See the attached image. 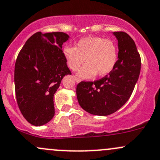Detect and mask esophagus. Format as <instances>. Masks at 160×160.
Segmentation results:
<instances>
[{
	"mask_svg": "<svg viewBox=\"0 0 160 160\" xmlns=\"http://www.w3.org/2000/svg\"><path fill=\"white\" fill-rule=\"evenodd\" d=\"M75 80H76V82H77V83H80V79H79V78H77V77H75Z\"/></svg>",
	"mask_w": 160,
	"mask_h": 160,
	"instance_id": "esophagus-1",
	"label": "esophagus"
}]
</instances>
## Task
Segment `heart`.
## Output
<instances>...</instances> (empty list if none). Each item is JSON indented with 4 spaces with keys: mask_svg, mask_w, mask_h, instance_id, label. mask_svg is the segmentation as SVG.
Returning <instances> with one entry per match:
<instances>
[{
    "mask_svg": "<svg viewBox=\"0 0 160 160\" xmlns=\"http://www.w3.org/2000/svg\"><path fill=\"white\" fill-rule=\"evenodd\" d=\"M62 54L70 70L78 71L80 78L88 79L98 75L104 77L112 71L118 60L115 43L101 37L89 36L79 40L76 47L66 46Z\"/></svg>",
    "mask_w": 160,
    "mask_h": 160,
    "instance_id": "b5f03b06",
    "label": "heart"
}]
</instances>
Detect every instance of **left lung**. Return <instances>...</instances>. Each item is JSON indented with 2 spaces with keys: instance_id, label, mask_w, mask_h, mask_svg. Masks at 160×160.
Masks as SVG:
<instances>
[{
  "instance_id": "left-lung-1",
  "label": "left lung",
  "mask_w": 160,
  "mask_h": 160,
  "mask_svg": "<svg viewBox=\"0 0 160 160\" xmlns=\"http://www.w3.org/2000/svg\"><path fill=\"white\" fill-rule=\"evenodd\" d=\"M118 54L114 68L96 81L77 84V97L80 107L91 114L106 116L127 102L138 81L141 59L134 40L124 32H114Z\"/></svg>"
}]
</instances>
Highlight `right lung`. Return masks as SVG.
Here are the masks:
<instances>
[{
    "mask_svg": "<svg viewBox=\"0 0 160 160\" xmlns=\"http://www.w3.org/2000/svg\"><path fill=\"white\" fill-rule=\"evenodd\" d=\"M69 38L64 32H36L27 40L16 59L18 105L24 118L35 126L52 120L55 93L62 78L71 74L62 50Z\"/></svg>",
    "mask_w": 160,
    "mask_h": 160,
    "instance_id": "obj_1",
    "label": "right lung"
}]
</instances>
